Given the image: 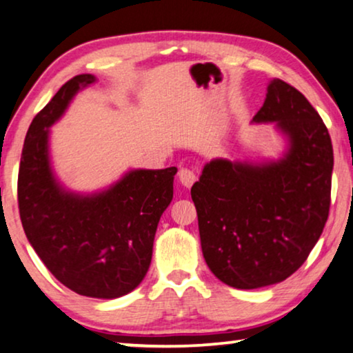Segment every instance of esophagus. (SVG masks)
I'll use <instances>...</instances> for the list:
<instances>
[{
  "instance_id": "esophagus-1",
  "label": "esophagus",
  "mask_w": 353,
  "mask_h": 353,
  "mask_svg": "<svg viewBox=\"0 0 353 353\" xmlns=\"http://www.w3.org/2000/svg\"><path fill=\"white\" fill-rule=\"evenodd\" d=\"M179 181H181L183 187L190 188L193 183H195L196 176H195V172H193V171L187 170V168H182V170L179 171Z\"/></svg>"
}]
</instances>
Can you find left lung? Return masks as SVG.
<instances>
[{"label": "left lung", "instance_id": "obj_1", "mask_svg": "<svg viewBox=\"0 0 353 353\" xmlns=\"http://www.w3.org/2000/svg\"><path fill=\"white\" fill-rule=\"evenodd\" d=\"M252 121L275 123L285 134L283 158L261 165L216 158L190 192L203 257L238 290L275 285L304 264L330 214L334 165L323 120L291 84L272 79Z\"/></svg>", "mask_w": 353, "mask_h": 353}]
</instances>
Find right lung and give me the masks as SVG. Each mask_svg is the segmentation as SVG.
Returning <instances> with one entry per match:
<instances>
[{"instance_id": "right-lung-1", "label": "right lung", "mask_w": 353, "mask_h": 353, "mask_svg": "<svg viewBox=\"0 0 353 353\" xmlns=\"http://www.w3.org/2000/svg\"><path fill=\"white\" fill-rule=\"evenodd\" d=\"M94 81L89 73L72 78L33 118L19 168V212L30 245L63 286L81 296L115 299L136 290L150 267L177 168L132 170L91 195L59 183L49 160V128Z\"/></svg>"}]
</instances>
